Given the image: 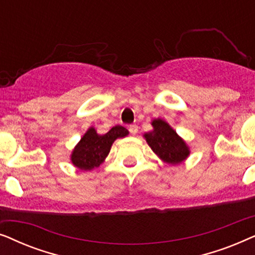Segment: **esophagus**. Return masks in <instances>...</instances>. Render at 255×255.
<instances>
[{"label":"esophagus","instance_id":"obj_1","mask_svg":"<svg viewBox=\"0 0 255 255\" xmlns=\"http://www.w3.org/2000/svg\"><path fill=\"white\" fill-rule=\"evenodd\" d=\"M128 131H130V133L131 134H137L138 133V127L137 125H130V127H128Z\"/></svg>","mask_w":255,"mask_h":255}]
</instances>
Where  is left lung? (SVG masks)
<instances>
[{
    "label": "left lung",
    "mask_w": 255,
    "mask_h": 255,
    "mask_svg": "<svg viewBox=\"0 0 255 255\" xmlns=\"http://www.w3.org/2000/svg\"><path fill=\"white\" fill-rule=\"evenodd\" d=\"M153 130L142 134L147 145L160 160L168 165L176 166L190 155V147L176 131L163 121L154 118L151 122Z\"/></svg>",
    "instance_id": "obj_1"
}]
</instances>
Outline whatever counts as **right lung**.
I'll return each mask as SVG.
<instances>
[{
  "label": "right lung",
  "mask_w": 255,
  "mask_h": 255,
  "mask_svg": "<svg viewBox=\"0 0 255 255\" xmlns=\"http://www.w3.org/2000/svg\"><path fill=\"white\" fill-rule=\"evenodd\" d=\"M128 131L121 125H115L106 134L97 133L96 128L90 127L73 148L71 161L76 168L93 170L100 167L109 154L111 146L118 138H124Z\"/></svg>",
  "instance_id": "obj_1"
}]
</instances>
